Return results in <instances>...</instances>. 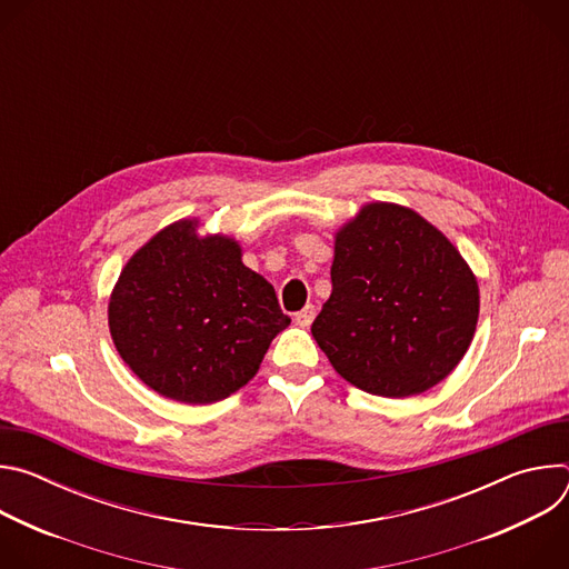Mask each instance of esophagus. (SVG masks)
I'll return each instance as SVG.
<instances>
[{"label": "esophagus", "instance_id": "esophagus-1", "mask_svg": "<svg viewBox=\"0 0 569 569\" xmlns=\"http://www.w3.org/2000/svg\"><path fill=\"white\" fill-rule=\"evenodd\" d=\"M312 319H315V306H312V303H308L303 310H299V312L295 315V321L299 323V327H310Z\"/></svg>", "mask_w": 569, "mask_h": 569}]
</instances>
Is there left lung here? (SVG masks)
I'll return each instance as SVG.
<instances>
[{
  "label": "left lung",
  "mask_w": 569,
  "mask_h": 569,
  "mask_svg": "<svg viewBox=\"0 0 569 569\" xmlns=\"http://www.w3.org/2000/svg\"><path fill=\"white\" fill-rule=\"evenodd\" d=\"M331 281L310 331L333 369L362 391L423 393L472 342L477 279L452 242L408 207L365 204L336 233Z\"/></svg>",
  "instance_id": "1"
}]
</instances>
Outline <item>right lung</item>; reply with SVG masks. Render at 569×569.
Wrapping results in <instances>:
<instances>
[{"mask_svg":"<svg viewBox=\"0 0 569 569\" xmlns=\"http://www.w3.org/2000/svg\"><path fill=\"white\" fill-rule=\"evenodd\" d=\"M229 236L198 220L154 233L121 270L108 306L114 347L157 393L207 405L248 385L290 317L274 288L240 261Z\"/></svg>","mask_w":569,"mask_h":569,"instance_id":"right-lung-1","label":"right lung"}]
</instances>
